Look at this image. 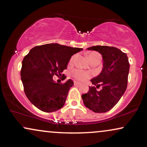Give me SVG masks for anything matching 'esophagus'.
Segmentation results:
<instances>
[{
    "label": "esophagus",
    "instance_id": "34e87169",
    "mask_svg": "<svg viewBox=\"0 0 147 147\" xmlns=\"http://www.w3.org/2000/svg\"><path fill=\"white\" fill-rule=\"evenodd\" d=\"M74 84H75V85H81V83H80V82H79V81H74Z\"/></svg>",
    "mask_w": 147,
    "mask_h": 147
}]
</instances>
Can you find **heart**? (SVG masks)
Here are the masks:
<instances>
[{
  "instance_id": "b5f03b06",
  "label": "heart",
  "mask_w": 147,
  "mask_h": 147,
  "mask_svg": "<svg viewBox=\"0 0 147 147\" xmlns=\"http://www.w3.org/2000/svg\"><path fill=\"white\" fill-rule=\"evenodd\" d=\"M89 59H90V62L92 61L96 60V59H100L102 60V56L98 52H91L88 55ZM75 58V55H72L71 58L70 59L69 64H72L74 62ZM71 75L74 78L76 79L80 80V81H85V80L90 79L92 77V74L89 71H85V70H81V69H75L71 72Z\"/></svg>"
}]
</instances>
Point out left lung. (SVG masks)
Listing matches in <instances>:
<instances>
[{
  "label": "left lung",
  "instance_id": "left-lung-1",
  "mask_svg": "<svg viewBox=\"0 0 147 147\" xmlns=\"http://www.w3.org/2000/svg\"><path fill=\"white\" fill-rule=\"evenodd\" d=\"M88 50H95L103 57V69L98 77L91 80L95 86L89 87L83 94L85 107L95 113H106L119 101L127 85L129 63L125 53L114 47L93 46ZM101 87L99 91L97 88Z\"/></svg>",
  "mask_w": 147,
  "mask_h": 147
}]
</instances>
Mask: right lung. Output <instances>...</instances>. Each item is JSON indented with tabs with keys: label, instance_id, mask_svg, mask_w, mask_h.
<instances>
[{
	"label": "right lung",
	"instance_id": "add662e5",
	"mask_svg": "<svg viewBox=\"0 0 147 147\" xmlns=\"http://www.w3.org/2000/svg\"><path fill=\"white\" fill-rule=\"evenodd\" d=\"M82 48L70 47L57 43L33 47L22 61L21 79L28 99L40 111H56L64 105L68 91L74 82L55 83L54 75H62L73 54Z\"/></svg>",
	"mask_w": 147,
	"mask_h": 147
}]
</instances>
